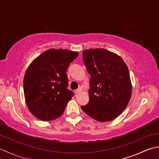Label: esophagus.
I'll list each match as a JSON object with an SVG mask.
<instances>
[{"label": "esophagus", "instance_id": "1", "mask_svg": "<svg viewBox=\"0 0 159 159\" xmlns=\"http://www.w3.org/2000/svg\"><path fill=\"white\" fill-rule=\"evenodd\" d=\"M81 91H82L81 88H80V87H79V88H78L77 89L74 90V93H75L76 94H77V93H79L80 92H81Z\"/></svg>", "mask_w": 159, "mask_h": 159}]
</instances>
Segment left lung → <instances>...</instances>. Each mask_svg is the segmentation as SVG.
Wrapping results in <instances>:
<instances>
[{
	"instance_id": "left-lung-1",
	"label": "left lung",
	"mask_w": 159,
	"mask_h": 159,
	"mask_svg": "<svg viewBox=\"0 0 159 159\" xmlns=\"http://www.w3.org/2000/svg\"><path fill=\"white\" fill-rule=\"evenodd\" d=\"M83 60L90 74L89 100L81 109L99 121H111L126 109L131 96L129 71L123 59L103 48L85 50Z\"/></svg>"
}]
</instances>
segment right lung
Instances as JSON below:
<instances>
[{"instance_id":"1","label":"right lung","mask_w":159,"mask_h":159,"mask_svg":"<svg viewBox=\"0 0 159 159\" xmlns=\"http://www.w3.org/2000/svg\"><path fill=\"white\" fill-rule=\"evenodd\" d=\"M79 53L49 49L31 63L24 78L26 103L31 113L43 121L56 119L74 93L68 89L66 72Z\"/></svg>"}]
</instances>
